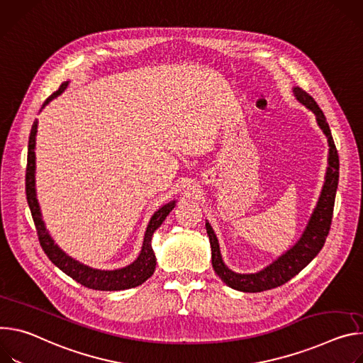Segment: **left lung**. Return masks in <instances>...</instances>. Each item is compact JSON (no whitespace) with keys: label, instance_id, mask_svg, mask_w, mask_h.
Segmentation results:
<instances>
[{"label":"left lung","instance_id":"8db88e82","mask_svg":"<svg viewBox=\"0 0 363 363\" xmlns=\"http://www.w3.org/2000/svg\"><path fill=\"white\" fill-rule=\"evenodd\" d=\"M293 92L298 102H301L304 106H307L310 111L314 112L318 127L323 130L325 135L328 137L330 150H329V167L326 173V182H325L323 190H321L317 206L311 215V219L308 220V225L298 242L291 250H289L284 255H281L277 261H274L271 265H268L259 272L236 274L230 271L222 261L216 235L212 226L209 225V222H206V230L209 235L211 248H212L213 269L226 286L238 291L259 293V291L277 289L279 286L286 284L287 281H290L304 267H307L313 261V258L320 252V250L323 248L330 230L333 208H335V197H336V190L339 183V154H337L323 111L318 108L317 102L301 88H294Z\"/></svg>","mask_w":363,"mask_h":363}]
</instances>
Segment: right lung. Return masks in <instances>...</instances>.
Wrapping results in <instances>:
<instances>
[{
	"label": "right lung",
	"mask_w": 363,
	"mask_h": 363,
	"mask_svg": "<svg viewBox=\"0 0 363 363\" xmlns=\"http://www.w3.org/2000/svg\"><path fill=\"white\" fill-rule=\"evenodd\" d=\"M67 86V82L62 84L60 88L53 92L46 104L52 101L55 96L60 95ZM35 133H37V121L33 123L31 131H30V138H28V154H27V169H26V194H27V202L31 211V216L35 225V230L38 235L40 245H42L45 254L49 257V259L60 268L65 274L72 277L74 281H77L79 284H82L88 289L92 290H101V291H118V290H127L133 289L137 286H141L144 281H147L154 269H155V255L151 247V238L152 233L160 225L164 222L167 215L173 211L176 202L164 205L163 208H160L154 216L151 218L145 236H144V242H143V250L140 257L128 267L121 268V269H113V271H101V269H94L89 268L84 264H80L70 257H67L57 245H55L53 239L48 233L45 223L42 220V213H40V208L37 203V197H35V183H34V172H35V155H34V147H35Z\"/></svg>",
	"instance_id": "add662e5"
}]
</instances>
